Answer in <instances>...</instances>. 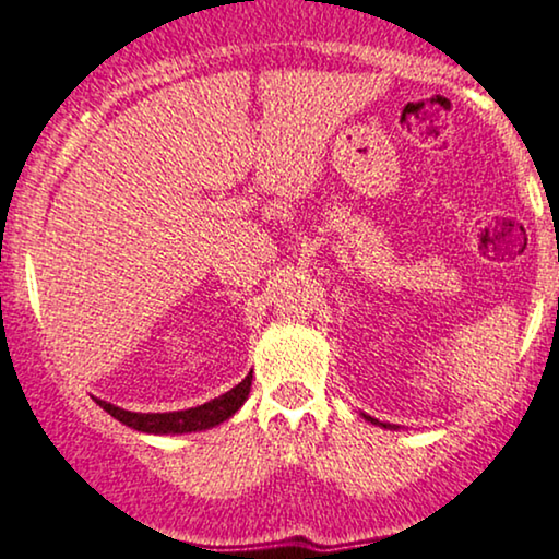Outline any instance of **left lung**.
<instances>
[{
    "label": "left lung",
    "mask_w": 559,
    "mask_h": 559,
    "mask_svg": "<svg viewBox=\"0 0 559 559\" xmlns=\"http://www.w3.org/2000/svg\"><path fill=\"white\" fill-rule=\"evenodd\" d=\"M365 419H368V423H373V425H378V419H373V417H368V415H365ZM383 425V423H381ZM383 427H391V425H383Z\"/></svg>",
    "instance_id": "1"
}]
</instances>
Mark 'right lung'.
I'll return each instance as SVG.
<instances>
[{
  "label": "right lung",
  "instance_id": "1",
  "mask_svg": "<svg viewBox=\"0 0 559 559\" xmlns=\"http://www.w3.org/2000/svg\"><path fill=\"white\" fill-rule=\"evenodd\" d=\"M248 391H251V376H246L236 389H230L227 394L212 399L202 406H191V409H181V412H129L121 409V406H114L108 402H100L103 409L108 415L119 419L127 427L140 432H153V436H181V432H197V430H210L225 419H230L236 412L243 406L248 399Z\"/></svg>",
  "mask_w": 559,
  "mask_h": 559
}]
</instances>
